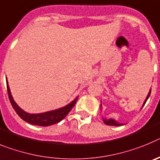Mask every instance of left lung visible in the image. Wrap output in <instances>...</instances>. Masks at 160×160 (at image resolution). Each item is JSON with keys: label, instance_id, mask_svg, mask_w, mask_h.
<instances>
[{"label": "left lung", "instance_id": "1", "mask_svg": "<svg viewBox=\"0 0 160 160\" xmlns=\"http://www.w3.org/2000/svg\"><path fill=\"white\" fill-rule=\"evenodd\" d=\"M151 89H150L149 92H148V94H147V97H146L145 101H144L143 104H142V106H143V105H145V103H146V102H147V99L149 98L150 95H151ZM101 107H102V105H101V106H100V108H101ZM102 120H103L104 123H105V125H108V126H122V125H125V124H123V123H120V122H117V121L115 120V119H113V118H105V117H104V118H102Z\"/></svg>", "mask_w": 160, "mask_h": 160}]
</instances>
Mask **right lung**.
Instances as JSON below:
<instances>
[{
  "label": "right lung",
  "instance_id": "obj_1",
  "mask_svg": "<svg viewBox=\"0 0 160 160\" xmlns=\"http://www.w3.org/2000/svg\"><path fill=\"white\" fill-rule=\"evenodd\" d=\"M6 84L9 101H10L11 105L13 106V109L16 111V113H18V115L20 117L22 120L28 122L30 124L35 125V126H49L59 122L68 115V113L70 112L71 109L74 107L75 104L76 103V101L78 99V97H76L73 101H71L70 103L66 105L65 106L61 107V108H59V109H54V110L47 111V112H44V113H30L23 110L14 101L13 96L11 94L10 88H9V83H8L7 78Z\"/></svg>",
  "mask_w": 160,
  "mask_h": 160
}]
</instances>
